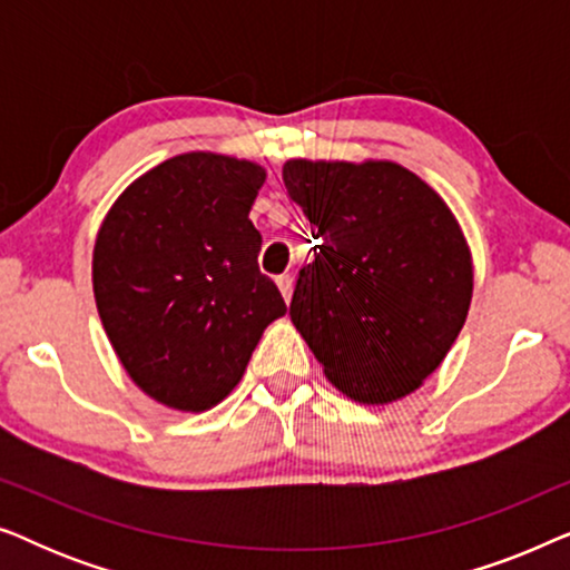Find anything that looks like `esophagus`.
I'll use <instances>...</instances> for the list:
<instances>
[{"instance_id":"34e87169","label":"esophagus","mask_w":570,"mask_h":570,"mask_svg":"<svg viewBox=\"0 0 570 570\" xmlns=\"http://www.w3.org/2000/svg\"><path fill=\"white\" fill-rule=\"evenodd\" d=\"M277 287H279V293H283V298L291 301V295H293V275H279L277 277Z\"/></svg>"}]
</instances>
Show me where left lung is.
<instances>
[{"label":"left lung","instance_id":"1","mask_svg":"<svg viewBox=\"0 0 570 570\" xmlns=\"http://www.w3.org/2000/svg\"><path fill=\"white\" fill-rule=\"evenodd\" d=\"M283 181L318 238L295 283V330L350 400L415 392L472 301L470 248L446 202L386 160H287Z\"/></svg>","mask_w":570,"mask_h":570}]
</instances>
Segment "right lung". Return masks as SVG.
<instances>
[{"label": "right lung", "instance_id": "add662e5", "mask_svg": "<svg viewBox=\"0 0 570 570\" xmlns=\"http://www.w3.org/2000/svg\"><path fill=\"white\" fill-rule=\"evenodd\" d=\"M264 168L176 155L116 199L92 252L108 340L135 384L168 407L209 410L244 376L262 332L287 311L259 272L248 220Z\"/></svg>", "mask_w": 570, "mask_h": 570}]
</instances>
